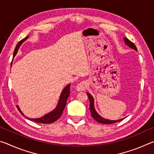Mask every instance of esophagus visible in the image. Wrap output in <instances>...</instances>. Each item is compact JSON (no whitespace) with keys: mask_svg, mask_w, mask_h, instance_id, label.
I'll return each mask as SVG.
<instances>
[{"mask_svg":"<svg viewBox=\"0 0 154 154\" xmlns=\"http://www.w3.org/2000/svg\"><path fill=\"white\" fill-rule=\"evenodd\" d=\"M86 87L87 85L85 82H82L77 84V90L78 92H80V91H84L85 89H86Z\"/></svg>","mask_w":154,"mask_h":154,"instance_id":"1","label":"esophagus"}]
</instances>
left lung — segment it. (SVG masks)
Returning a JSON list of instances; mask_svg holds the SVG:
<instances>
[{"mask_svg":"<svg viewBox=\"0 0 154 154\" xmlns=\"http://www.w3.org/2000/svg\"><path fill=\"white\" fill-rule=\"evenodd\" d=\"M124 41H125V43H126V44L128 46H129L130 48H131L132 49H134V50L137 51V47L135 46L134 44L132 43V41H130L128 39V38H124ZM87 95H88V98H89V100H90V112H91V115H92V118L94 119L96 122H98L100 124H111L116 123V122H120L122 120H123L124 118L118 119V120H116V121L109 120V119H106L103 118L102 117H100L97 113H96V111L95 109H94V98H93L92 96H91L88 92L87 93Z\"/></svg>","mask_w":154,"mask_h":154,"instance_id":"1","label":"left lung"}]
</instances>
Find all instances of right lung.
<instances>
[{
	"instance_id": "right-lung-1",
	"label": "right lung",
	"mask_w": 154,
	"mask_h": 154,
	"mask_svg": "<svg viewBox=\"0 0 154 154\" xmlns=\"http://www.w3.org/2000/svg\"><path fill=\"white\" fill-rule=\"evenodd\" d=\"M27 38H28V36L25 37L24 38H23L22 40H21L20 42L17 44V45H16V47H15V50H14V57L16 55L18 49H19L20 46L21 45V44L24 42V41L26 40ZM70 85L71 84L68 85L67 86L65 87L64 89L62 90L61 95H60V100H59V102L58 104V106H57V107L54 109L53 111H51L49 113H48L47 115H45V116L41 117V118H40L31 119V118H27V117H26V118L34 122H36V123H41V124H51V123H53V122H56L57 119H58L60 118V116H62V113H63V111L65 108V106H66L67 98H68V97H69V94H70ZM16 106L18 109V111H19L20 113H22V115L24 116V114L22 113V112L21 111V110L20 109L19 106Z\"/></svg>"
}]
</instances>
